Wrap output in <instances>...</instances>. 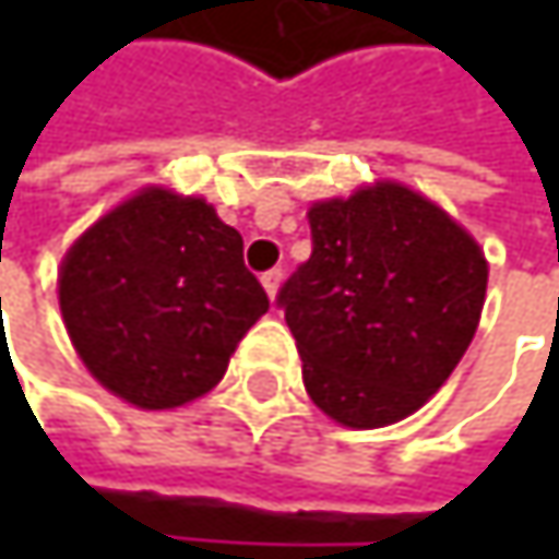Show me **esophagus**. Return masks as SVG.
<instances>
[{
    "label": "esophagus",
    "mask_w": 559,
    "mask_h": 559,
    "mask_svg": "<svg viewBox=\"0 0 559 559\" xmlns=\"http://www.w3.org/2000/svg\"><path fill=\"white\" fill-rule=\"evenodd\" d=\"M262 287H265V290H269V297L275 300V294H278V287H281V269L265 272V275H262Z\"/></svg>",
    "instance_id": "1"
}]
</instances>
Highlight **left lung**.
<instances>
[{
    "label": "left lung",
    "instance_id": "obj_1",
    "mask_svg": "<svg viewBox=\"0 0 559 559\" xmlns=\"http://www.w3.org/2000/svg\"><path fill=\"white\" fill-rule=\"evenodd\" d=\"M307 219L313 252L278 294L304 389L343 427L394 424L469 349L489 262L450 213L394 180L320 200Z\"/></svg>",
    "mask_w": 559,
    "mask_h": 559
}]
</instances>
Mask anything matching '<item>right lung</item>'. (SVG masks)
Masks as SVG:
<instances>
[{
  "mask_svg": "<svg viewBox=\"0 0 559 559\" xmlns=\"http://www.w3.org/2000/svg\"><path fill=\"white\" fill-rule=\"evenodd\" d=\"M57 297L90 376L145 411L206 394L269 310L242 236L165 187L139 190L67 249Z\"/></svg>",
  "mask_w": 559,
  "mask_h": 559,
  "instance_id": "add662e5",
  "label": "right lung"
}]
</instances>
